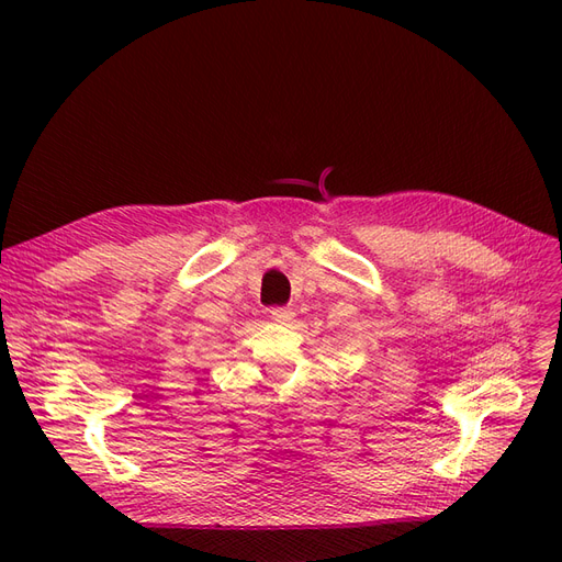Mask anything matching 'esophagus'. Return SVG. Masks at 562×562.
<instances>
[{"mask_svg": "<svg viewBox=\"0 0 562 562\" xmlns=\"http://www.w3.org/2000/svg\"><path fill=\"white\" fill-rule=\"evenodd\" d=\"M271 318H274L277 323H293L295 312L288 310V307H277V310H271Z\"/></svg>", "mask_w": 562, "mask_h": 562, "instance_id": "obj_1", "label": "esophagus"}]
</instances>
